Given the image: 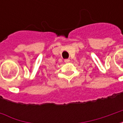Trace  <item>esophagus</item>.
Wrapping results in <instances>:
<instances>
[{"instance_id": "1", "label": "esophagus", "mask_w": 123, "mask_h": 123, "mask_svg": "<svg viewBox=\"0 0 123 123\" xmlns=\"http://www.w3.org/2000/svg\"><path fill=\"white\" fill-rule=\"evenodd\" d=\"M64 62H70V59H64Z\"/></svg>"}]
</instances>
